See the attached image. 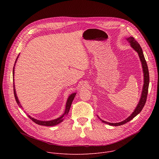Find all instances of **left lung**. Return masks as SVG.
<instances>
[{"mask_svg": "<svg viewBox=\"0 0 159 159\" xmlns=\"http://www.w3.org/2000/svg\"><path fill=\"white\" fill-rule=\"evenodd\" d=\"M126 39L130 43L131 47L133 48V50L137 52L139 54V58H140V61L142 62V68H143V77H144V84H143V86L141 98H140V101H139L137 106L136 107L135 109L134 110V111L133 112L132 114L128 118H126L125 120H124L121 122H120V123H109V122H106L105 121H103L102 120L99 118V116H98V118L100 119V120L102 121V122H103L106 124H108L109 125H111V126H120V125H124V124L129 122L132 119H133L136 116L138 115L139 113L142 111V109L143 108V107L145 104V102H146V101H147V94H148V85H149V72H148V66H147L145 58L144 57V55H143L142 49L140 47V45L139 44V43L135 40V39L133 37L130 36V37L127 38Z\"/></svg>", "mask_w": 159, "mask_h": 159, "instance_id": "left-lung-1", "label": "left lung"}]
</instances>
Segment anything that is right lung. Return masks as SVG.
I'll list each match as a JSON object with an SVG mask.
<instances>
[{
	"instance_id": "obj_1",
	"label": "right lung",
	"mask_w": 159,
	"mask_h": 159,
	"mask_svg": "<svg viewBox=\"0 0 159 159\" xmlns=\"http://www.w3.org/2000/svg\"><path fill=\"white\" fill-rule=\"evenodd\" d=\"M19 57V55L18 57H17L16 60V61H15V63H14V66H15V64L17 60V58ZM14 66L13 68V78H14ZM14 84V97H15V99H16V101L18 104V106L20 107H22V106L20 105V102L17 98V94H16V89H15V86H14V83H13ZM76 95V93H73L71 95H70V96L69 97V98H68L67 99V101H66V106H65V112L59 118H57V119H55V120H50V121H41V120H36V119H34L33 118H32L31 116L28 115V116L35 123L39 125H42V126H55V125H57L59 123H60L61 122H62L64 120V118L68 115V114H69V110H70V106H71V104L72 103V101L75 98Z\"/></svg>"
}]
</instances>
